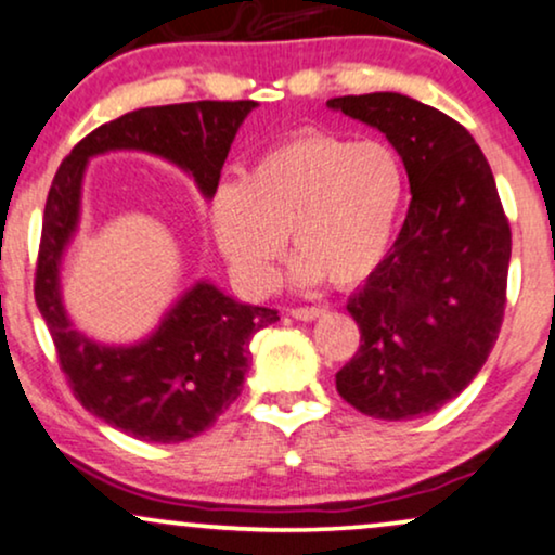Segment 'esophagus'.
Wrapping results in <instances>:
<instances>
[{
  "label": "esophagus",
  "mask_w": 555,
  "mask_h": 555,
  "mask_svg": "<svg viewBox=\"0 0 555 555\" xmlns=\"http://www.w3.org/2000/svg\"><path fill=\"white\" fill-rule=\"evenodd\" d=\"M326 313V309H319V306H306V309H293L291 311V317L293 319H298V321H313V319H319V317H324Z\"/></svg>",
  "instance_id": "esophagus-1"
}]
</instances>
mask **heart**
Returning a JSON list of instances; mask_svg holds the SVG:
<instances>
[{
	"label": "heart",
	"mask_w": 555,
	"mask_h": 555,
	"mask_svg": "<svg viewBox=\"0 0 555 555\" xmlns=\"http://www.w3.org/2000/svg\"><path fill=\"white\" fill-rule=\"evenodd\" d=\"M403 197L396 154L378 141L298 131L262 149L242 180L208 197L210 236L238 288L264 296L291 236L293 280L358 285L383 262Z\"/></svg>",
	"instance_id": "obj_1"
}]
</instances>
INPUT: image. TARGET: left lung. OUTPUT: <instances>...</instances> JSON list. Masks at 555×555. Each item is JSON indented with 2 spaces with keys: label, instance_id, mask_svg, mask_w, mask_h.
<instances>
[{
  "label": "left lung",
  "instance_id": "left-lung-1",
  "mask_svg": "<svg viewBox=\"0 0 555 555\" xmlns=\"http://www.w3.org/2000/svg\"><path fill=\"white\" fill-rule=\"evenodd\" d=\"M326 105L386 133L412 188L399 238L347 300L360 350L337 373V391L373 420H412L455 399L494 347L509 221L487 156L461 122L399 92Z\"/></svg>",
  "mask_w": 555,
  "mask_h": 555
}]
</instances>
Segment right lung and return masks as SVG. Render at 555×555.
I'll list each match as a JSON object with an SVG mask.
<instances>
[{
    "label": "right lung",
    "instance_id": "right-lung-1",
    "mask_svg": "<svg viewBox=\"0 0 555 555\" xmlns=\"http://www.w3.org/2000/svg\"><path fill=\"white\" fill-rule=\"evenodd\" d=\"M255 107L251 100H203L126 113L85 135L48 190L36 267L38 311L77 401L135 440L182 442L208 429L242 393L251 337L280 317L201 280L135 345H100L74 330L61 304L59 267L77 234L87 162L107 152L162 156L210 197L238 126Z\"/></svg>",
    "mask_w": 555,
    "mask_h": 555
}]
</instances>
